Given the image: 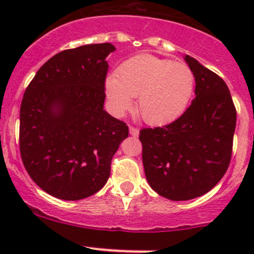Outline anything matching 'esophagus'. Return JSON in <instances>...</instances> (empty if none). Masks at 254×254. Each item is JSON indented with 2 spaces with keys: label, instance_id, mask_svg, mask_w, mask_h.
<instances>
[{
  "label": "esophagus",
  "instance_id": "34e87169",
  "mask_svg": "<svg viewBox=\"0 0 254 254\" xmlns=\"http://www.w3.org/2000/svg\"><path fill=\"white\" fill-rule=\"evenodd\" d=\"M129 132H130V135H131V136H134V137H137V136H139V134H140L139 129H136V127H129Z\"/></svg>",
  "mask_w": 254,
  "mask_h": 254
}]
</instances>
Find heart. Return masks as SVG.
Segmentation results:
<instances>
[{"instance_id":"obj_1","label":"heart","mask_w":254,"mask_h":254,"mask_svg":"<svg viewBox=\"0 0 254 254\" xmlns=\"http://www.w3.org/2000/svg\"><path fill=\"white\" fill-rule=\"evenodd\" d=\"M195 89V77L187 64L157 56L137 55L117 68L106 81L112 111L123 115L137 98V112L147 124L162 127L182 117Z\"/></svg>"}]
</instances>
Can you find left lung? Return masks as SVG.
Listing matches in <instances>:
<instances>
[{
	"label": "left lung",
	"mask_w": 254,
	"mask_h": 254,
	"mask_svg": "<svg viewBox=\"0 0 254 254\" xmlns=\"http://www.w3.org/2000/svg\"><path fill=\"white\" fill-rule=\"evenodd\" d=\"M195 77V98L179 119L142 129V163L151 188L182 201L211 190L226 173L232 153L236 109L221 77L186 55Z\"/></svg>",
	"instance_id": "1"
}]
</instances>
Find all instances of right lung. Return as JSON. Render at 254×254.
<instances>
[{
  "instance_id": "1",
  "label": "right lung",
  "mask_w": 254,
  "mask_h": 254,
  "mask_svg": "<svg viewBox=\"0 0 254 254\" xmlns=\"http://www.w3.org/2000/svg\"><path fill=\"white\" fill-rule=\"evenodd\" d=\"M111 43L56 54L38 70L20 104L19 148L38 187L63 200L101 190L111 162L129 135L103 109Z\"/></svg>"
}]
</instances>
